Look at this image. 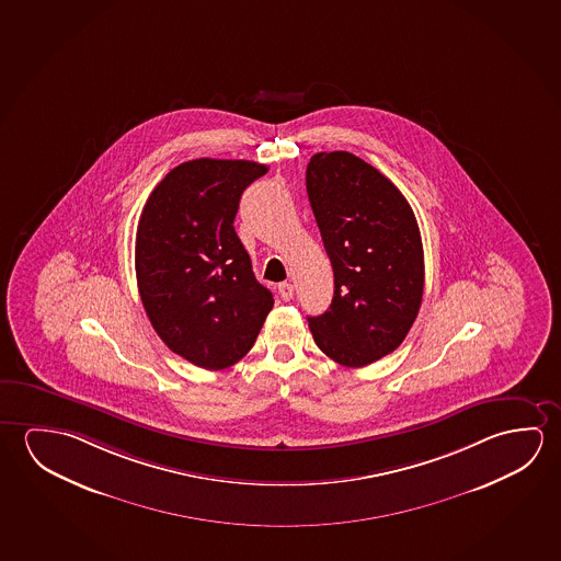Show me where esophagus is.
Returning <instances> with one entry per match:
<instances>
[{"mask_svg": "<svg viewBox=\"0 0 561 561\" xmlns=\"http://www.w3.org/2000/svg\"><path fill=\"white\" fill-rule=\"evenodd\" d=\"M278 294H280V298H283V300L288 302V300L294 296V286L290 285V283H283V285H278Z\"/></svg>", "mask_w": 561, "mask_h": 561, "instance_id": "1", "label": "esophagus"}]
</instances>
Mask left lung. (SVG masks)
I'll list each match as a JSON object with an SVG mask.
<instances>
[{
    "mask_svg": "<svg viewBox=\"0 0 561 561\" xmlns=\"http://www.w3.org/2000/svg\"><path fill=\"white\" fill-rule=\"evenodd\" d=\"M306 188L335 278L330 310L308 318L311 335L339 365H370L400 347L421 308L415 214L390 179L348 151L311 156Z\"/></svg>",
    "mask_w": 561,
    "mask_h": 561,
    "instance_id": "8db88e82",
    "label": "left lung"
}]
</instances>
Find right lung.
I'll return each mask as SVG.
<instances>
[{
  "label": "right lung",
  "instance_id": "1",
  "mask_svg": "<svg viewBox=\"0 0 561 561\" xmlns=\"http://www.w3.org/2000/svg\"><path fill=\"white\" fill-rule=\"evenodd\" d=\"M267 171L255 161H185L140 214L134 261L144 310L175 355L206 370L248 355L275 304L233 230L241 193Z\"/></svg>",
  "mask_w": 561,
  "mask_h": 561
}]
</instances>
